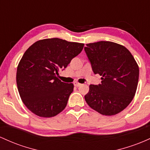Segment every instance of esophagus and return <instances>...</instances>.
Instances as JSON below:
<instances>
[{"label":"esophagus","mask_w":150,"mask_h":150,"mask_svg":"<svg viewBox=\"0 0 150 150\" xmlns=\"http://www.w3.org/2000/svg\"><path fill=\"white\" fill-rule=\"evenodd\" d=\"M74 85L75 86L79 87V86H81V83H78V82H74Z\"/></svg>","instance_id":"34e87169"}]
</instances>
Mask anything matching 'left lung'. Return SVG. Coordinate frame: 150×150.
<instances>
[{
	"mask_svg": "<svg viewBox=\"0 0 150 150\" xmlns=\"http://www.w3.org/2000/svg\"><path fill=\"white\" fill-rule=\"evenodd\" d=\"M92 70L101 76V83L91 84L85 100L104 115L123 110L133 99L139 79V67L124 46L108 41L87 44L84 47Z\"/></svg>",
	"mask_w": 150,
	"mask_h": 150,
	"instance_id": "left-lung-1",
	"label": "left lung"
}]
</instances>
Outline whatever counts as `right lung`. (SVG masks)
Listing matches in <instances>:
<instances>
[{
    "label": "right lung",
    "mask_w": 150,
    "mask_h": 150,
    "mask_svg": "<svg viewBox=\"0 0 150 150\" xmlns=\"http://www.w3.org/2000/svg\"><path fill=\"white\" fill-rule=\"evenodd\" d=\"M84 44L59 38L39 40L26 50L18 66L16 82L23 103L35 115H57L67 106L73 83L57 78Z\"/></svg>",
    "instance_id": "1"
}]
</instances>
